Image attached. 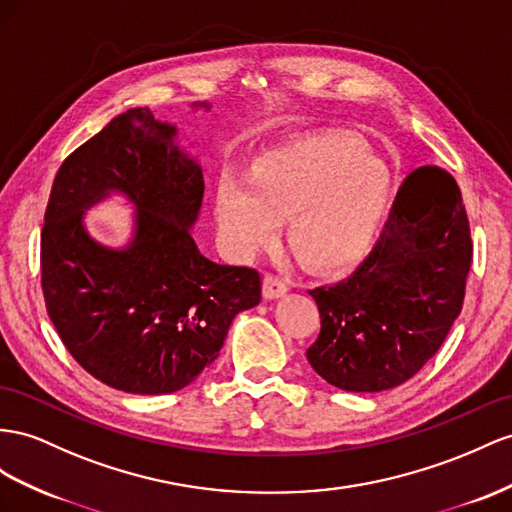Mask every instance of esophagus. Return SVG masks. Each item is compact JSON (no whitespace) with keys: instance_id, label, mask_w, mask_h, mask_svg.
Here are the masks:
<instances>
[{"instance_id":"esophagus-1","label":"esophagus","mask_w":512,"mask_h":512,"mask_svg":"<svg viewBox=\"0 0 512 512\" xmlns=\"http://www.w3.org/2000/svg\"><path fill=\"white\" fill-rule=\"evenodd\" d=\"M290 290V283L281 277H274V274H268L264 279V298L266 300H274V298H281Z\"/></svg>"}]
</instances>
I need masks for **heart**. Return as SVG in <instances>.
Returning <instances> with one entry per match:
<instances>
[{"label":"heart","mask_w":512,"mask_h":512,"mask_svg":"<svg viewBox=\"0 0 512 512\" xmlns=\"http://www.w3.org/2000/svg\"><path fill=\"white\" fill-rule=\"evenodd\" d=\"M389 168L344 136H313L264 153L251 179L220 177L216 216L229 253L253 257L274 242L283 218L309 266L342 268L368 251L391 201Z\"/></svg>","instance_id":"heart-1"}]
</instances>
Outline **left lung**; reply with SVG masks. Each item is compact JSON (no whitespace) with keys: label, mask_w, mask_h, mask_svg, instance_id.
<instances>
[{"label":"left lung","mask_w":512,"mask_h":512,"mask_svg":"<svg viewBox=\"0 0 512 512\" xmlns=\"http://www.w3.org/2000/svg\"><path fill=\"white\" fill-rule=\"evenodd\" d=\"M467 212L435 164L402 181L381 240L348 279L309 294L322 329L307 350L326 383L376 393L409 381L441 348L465 298Z\"/></svg>","instance_id":"8db88e82"}]
</instances>
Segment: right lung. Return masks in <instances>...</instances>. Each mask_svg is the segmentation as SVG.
<instances>
[{"instance_id": "right-lung-1", "label": "right lung", "mask_w": 512, "mask_h": 512, "mask_svg": "<svg viewBox=\"0 0 512 512\" xmlns=\"http://www.w3.org/2000/svg\"><path fill=\"white\" fill-rule=\"evenodd\" d=\"M203 192L177 125L147 108L114 116L58 170L41 235L47 313L73 359L108 387L183 389L214 363L233 318L259 305L253 268L216 264L194 242ZM108 198L135 212L123 247L85 227V212Z\"/></svg>"}]
</instances>
